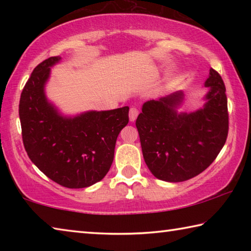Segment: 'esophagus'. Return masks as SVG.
<instances>
[{"mask_svg": "<svg viewBox=\"0 0 251 251\" xmlns=\"http://www.w3.org/2000/svg\"><path fill=\"white\" fill-rule=\"evenodd\" d=\"M138 116V109L136 107H130L129 109V121L135 122Z\"/></svg>", "mask_w": 251, "mask_h": 251, "instance_id": "1", "label": "esophagus"}]
</instances>
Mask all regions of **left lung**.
I'll use <instances>...</instances> for the list:
<instances>
[{
  "mask_svg": "<svg viewBox=\"0 0 251 251\" xmlns=\"http://www.w3.org/2000/svg\"><path fill=\"white\" fill-rule=\"evenodd\" d=\"M203 86L208 88L205 104L194 112H178L181 91L143 104L136 127L147 167L160 180L180 182L199 175L226 143V87L212 69Z\"/></svg>",
  "mask_w": 251,
  "mask_h": 251,
  "instance_id": "8db88e82",
  "label": "left lung"
}]
</instances>
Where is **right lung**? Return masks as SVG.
<instances>
[{"label": "right lung", "mask_w": 251, "mask_h": 251, "mask_svg": "<svg viewBox=\"0 0 251 251\" xmlns=\"http://www.w3.org/2000/svg\"><path fill=\"white\" fill-rule=\"evenodd\" d=\"M61 59H45L25 84L19 106L23 144L32 163L50 179L67 188H86L103 179L112 166L129 107L62 114L45 93L50 67Z\"/></svg>", "instance_id": "obj_1"}]
</instances>
